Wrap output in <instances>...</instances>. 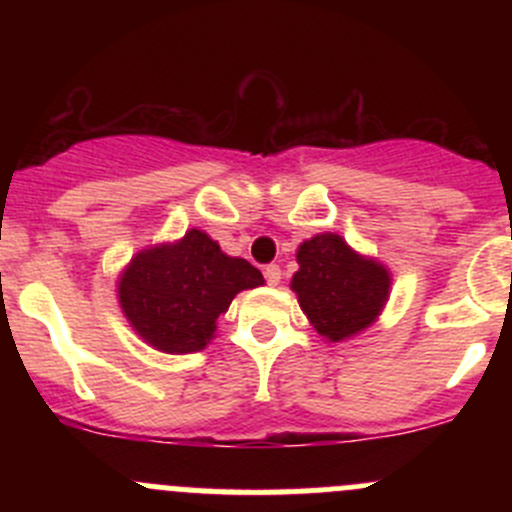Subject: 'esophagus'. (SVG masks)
Listing matches in <instances>:
<instances>
[{
	"instance_id": "34e87169",
	"label": "esophagus",
	"mask_w": 512,
	"mask_h": 512,
	"mask_svg": "<svg viewBox=\"0 0 512 512\" xmlns=\"http://www.w3.org/2000/svg\"><path fill=\"white\" fill-rule=\"evenodd\" d=\"M262 275H265V280H267V285H280V280H282V270H280V265H267L265 267V272H262Z\"/></svg>"
}]
</instances>
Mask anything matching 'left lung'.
I'll return each instance as SVG.
<instances>
[{
  "mask_svg": "<svg viewBox=\"0 0 512 512\" xmlns=\"http://www.w3.org/2000/svg\"><path fill=\"white\" fill-rule=\"evenodd\" d=\"M292 289L322 337L339 342L369 327L389 297V272L359 257L339 235H317L297 250Z\"/></svg>",
  "mask_w": 512,
  "mask_h": 512,
  "instance_id": "8db88e82",
  "label": "left lung"
}]
</instances>
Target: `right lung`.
<instances>
[{"label": "right lung", "mask_w": 512, "mask_h": 512, "mask_svg": "<svg viewBox=\"0 0 512 512\" xmlns=\"http://www.w3.org/2000/svg\"><path fill=\"white\" fill-rule=\"evenodd\" d=\"M262 272L227 257L205 232L136 255L118 282L123 314L151 347L168 354L200 352L240 289L262 285Z\"/></svg>", "instance_id": "add662e5"}]
</instances>
